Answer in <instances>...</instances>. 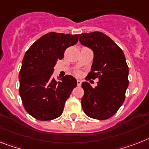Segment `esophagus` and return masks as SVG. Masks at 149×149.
<instances>
[{
    "mask_svg": "<svg viewBox=\"0 0 149 149\" xmlns=\"http://www.w3.org/2000/svg\"><path fill=\"white\" fill-rule=\"evenodd\" d=\"M77 86H81V81L80 80H77Z\"/></svg>",
    "mask_w": 149,
    "mask_h": 149,
    "instance_id": "obj_1",
    "label": "esophagus"
}]
</instances>
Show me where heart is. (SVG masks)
<instances>
[{
    "label": "heart",
    "mask_w": 149,
    "mask_h": 149,
    "mask_svg": "<svg viewBox=\"0 0 149 149\" xmlns=\"http://www.w3.org/2000/svg\"><path fill=\"white\" fill-rule=\"evenodd\" d=\"M76 74H79V72H76Z\"/></svg>",
    "instance_id": "heart-1"
}]
</instances>
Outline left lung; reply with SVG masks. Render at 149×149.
Returning <instances> with one entry per match:
<instances>
[{"instance_id":"left-lung-1","label":"left lung","mask_w":149,"mask_h":149,"mask_svg":"<svg viewBox=\"0 0 149 149\" xmlns=\"http://www.w3.org/2000/svg\"><path fill=\"white\" fill-rule=\"evenodd\" d=\"M78 37L82 45L94 52L91 72L86 78L99 79L95 88L88 82L82 83V108L89 117L107 120L118 111L126 97L129 86L126 58L123 50L104 33H81Z\"/></svg>"}]
</instances>
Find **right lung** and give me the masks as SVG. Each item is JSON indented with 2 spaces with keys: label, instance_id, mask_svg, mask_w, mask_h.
<instances>
[{
  "label": "right lung",
  "instance_id": "obj_1",
  "mask_svg": "<svg viewBox=\"0 0 149 149\" xmlns=\"http://www.w3.org/2000/svg\"><path fill=\"white\" fill-rule=\"evenodd\" d=\"M77 41L76 34L51 32L26 52L19 74V92L25 110L36 120L47 121L61 116L65 101L76 88L73 76L65 75L56 81L52 75L66 49Z\"/></svg>",
  "mask_w": 149,
  "mask_h": 149
}]
</instances>
